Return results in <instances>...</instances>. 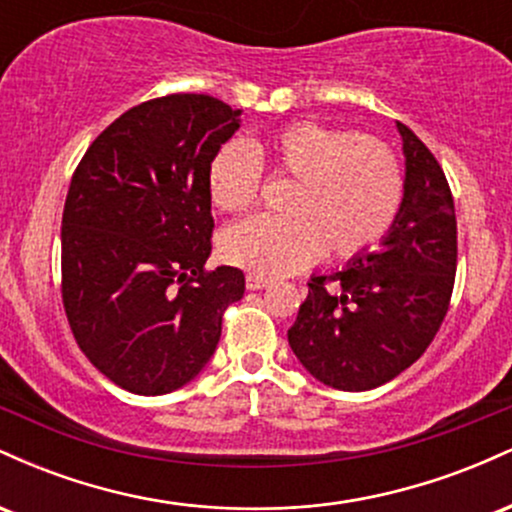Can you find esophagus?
Returning a JSON list of instances; mask_svg holds the SVG:
<instances>
[{"instance_id": "esophagus-1", "label": "esophagus", "mask_w": 512, "mask_h": 512, "mask_svg": "<svg viewBox=\"0 0 512 512\" xmlns=\"http://www.w3.org/2000/svg\"><path fill=\"white\" fill-rule=\"evenodd\" d=\"M269 284H272V279H267V276H260V274H248V276H245V286H248L250 291L267 289Z\"/></svg>"}]
</instances>
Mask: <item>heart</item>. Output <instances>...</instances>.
Here are the masks:
<instances>
[{"mask_svg": "<svg viewBox=\"0 0 512 512\" xmlns=\"http://www.w3.org/2000/svg\"><path fill=\"white\" fill-rule=\"evenodd\" d=\"M262 170L289 175L284 214H255L221 236L223 260L260 276H289L330 257H356L387 236L404 197L395 151L375 137L320 122H289L264 139L226 142L209 163L214 207L238 211L260 195Z\"/></svg>", "mask_w": 512, "mask_h": 512, "instance_id": "obj_1", "label": "heart"}]
</instances>
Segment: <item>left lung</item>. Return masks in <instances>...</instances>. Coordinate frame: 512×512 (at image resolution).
<instances>
[{"mask_svg":"<svg viewBox=\"0 0 512 512\" xmlns=\"http://www.w3.org/2000/svg\"><path fill=\"white\" fill-rule=\"evenodd\" d=\"M404 151L402 207L380 248L346 269L310 276L289 330L291 351L315 380L363 392L397 378L436 337L457 269L455 202L426 144L397 122Z\"/></svg>","mask_w":512,"mask_h":512,"instance_id":"left-lung-1","label":"left lung"}]
</instances>
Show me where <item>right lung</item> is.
I'll return each instance as SVG.
<instances>
[{
	"instance_id": "1",
	"label": "right lung",
	"mask_w": 512,
	"mask_h": 512,
	"mask_svg": "<svg viewBox=\"0 0 512 512\" xmlns=\"http://www.w3.org/2000/svg\"><path fill=\"white\" fill-rule=\"evenodd\" d=\"M240 113L173 93L122 113L88 146L62 214V303L76 344L134 395L178 390L202 373L223 310L243 298L236 267L211 255L209 163Z\"/></svg>"
}]
</instances>
